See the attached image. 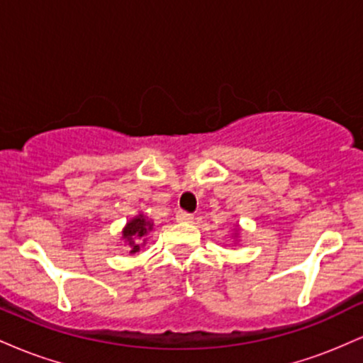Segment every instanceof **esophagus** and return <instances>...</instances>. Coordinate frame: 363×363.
<instances>
[{
    "label": "esophagus",
    "mask_w": 363,
    "mask_h": 363,
    "mask_svg": "<svg viewBox=\"0 0 363 363\" xmlns=\"http://www.w3.org/2000/svg\"><path fill=\"white\" fill-rule=\"evenodd\" d=\"M176 220H177V222H181V223H191L194 220V216L191 213H187V211L181 210V211H177Z\"/></svg>",
    "instance_id": "1"
}]
</instances>
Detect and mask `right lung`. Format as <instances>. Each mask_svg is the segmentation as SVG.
Returning a JSON list of instances; mask_svg holds the SVG:
<instances>
[{
  "label": "right lung",
  "mask_w": 363,
  "mask_h": 363,
  "mask_svg": "<svg viewBox=\"0 0 363 363\" xmlns=\"http://www.w3.org/2000/svg\"><path fill=\"white\" fill-rule=\"evenodd\" d=\"M152 228L153 222L148 220L143 213L129 220L126 227L123 228V239L129 245V254L140 251L141 245H145V237L148 235V232H152Z\"/></svg>",
  "instance_id": "obj_1"
}]
</instances>
